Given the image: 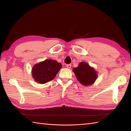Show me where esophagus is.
Masks as SVG:
<instances>
[{
    "label": "esophagus",
    "instance_id": "esophagus-1",
    "mask_svg": "<svg viewBox=\"0 0 131 131\" xmlns=\"http://www.w3.org/2000/svg\"><path fill=\"white\" fill-rule=\"evenodd\" d=\"M71 67V64H68V65H66V68H68V69H70Z\"/></svg>",
    "mask_w": 131,
    "mask_h": 131
}]
</instances>
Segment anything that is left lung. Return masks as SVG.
Returning <instances> with one entry per match:
<instances>
[{
	"label": "left lung",
	"mask_w": 131,
	"mask_h": 131,
	"mask_svg": "<svg viewBox=\"0 0 131 131\" xmlns=\"http://www.w3.org/2000/svg\"><path fill=\"white\" fill-rule=\"evenodd\" d=\"M78 80L84 86H90L95 82L97 78V72L85 62H81L78 67L73 69Z\"/></svg>",
	"instance_id": "1"
}]
</instances>
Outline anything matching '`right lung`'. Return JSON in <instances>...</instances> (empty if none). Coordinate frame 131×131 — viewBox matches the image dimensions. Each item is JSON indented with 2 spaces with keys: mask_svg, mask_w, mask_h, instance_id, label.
Here are the masks:
<instances>
[{
  "mask_svg": "<svg viewBox=\"0 0 131 131\" xmlns=\"http://www.w3.org/2000/svg\"><path fill=\"white\" fill-rule=\"evenodd\" d=\"M62 65L57 61L47 59L34 65L31 70L34 80L39 84H44L54 78Z\"/></svg>",
  "mask_w": 131,
  "mask_h": 131,
  "instance_id": "right-lung-1",
  "label": "right lung"
}]
</instances>
